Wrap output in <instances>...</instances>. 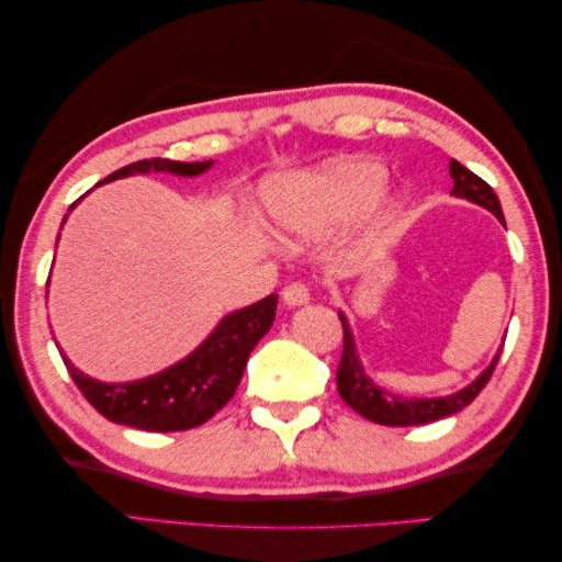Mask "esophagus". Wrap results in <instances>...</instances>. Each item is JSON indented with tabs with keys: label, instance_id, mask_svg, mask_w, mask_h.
Segmentation results:
<instances>
[{
	"label": "esophagus",
	"instance_id": "34e87169",
	"mask_svg": "<svg viewBox=\"0 0 562 562\" xmlns=\"http://www.w3.org/2000/svg\"><path fill=\"white\" fill-rule=\"evenodd\" d=\"M281 299H283V303H286V306L296 308V306H303V303H308V301H311V293H308V286H306V283L293 281V283H289L286 289L281 291Z\"/></svg>",
	"mask_w": 562,
	"mask_h": 562
}]
</instances>
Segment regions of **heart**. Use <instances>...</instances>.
I'll return each instance as SVG.
<instances>
[{
  "instance_id": "1",
  "label": "heart",
  "mask_w": 562,
  "mask_h": 562,
  "mask_svg": "<svg viewBox=\"0 0 562 562\" xmlns=\"http://www.w3.org/2000/svg\"><path fill=\"white\" fill-rule=\"evenodd\" d=\"M385 171L371 161H341L273 181L266 211L283 238H316L344 224L381 194Z\"/></svg>"
}]
</instances>
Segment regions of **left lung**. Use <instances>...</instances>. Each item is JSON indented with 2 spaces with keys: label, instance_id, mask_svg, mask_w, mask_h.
I'll use <instances>...</instances> for the list:
<instances>
[{
  "label": "left lung",
  "instance_id": "obj_1",
  "mask_svg": "<svg viewBox=\"0 0 562 562\" xmlns=\"http://www.w3.org/2000/svg\"><path fill=\"white\" fill-rule=\"evenodd\" d=\"M450 179H453V191H450V194L456 199H465L471 201V204L488 209L491 214L505 226L501 201L488 183H485L481 177H475L471 169H465L463 164L456 159H450ZM338 318H341L344 324V356L336 371L338 393H341V398L356 413H361L363 418L373 423H381V426H423V423H434L446 416H453L458 411H463L468 403H473L475 395L485 389V383L491 381V375L495 371V366H498V358L503 351L501 346L498 353H495L493 361L488 363V368H485L473 383H468L461 391L450 395H436V398H403V395H395L389 389H383V385L375 383L371 375L366 373L361 356H358V348H356L353 330L348 326V318L344 314H338Z\"/></svg>",
  "mask_w": 562,
  "mask_h": 562
}]
</instances>
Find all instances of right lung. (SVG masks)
<instances>
[{
  "instance_id": "1",
  "label": "right lung",
  "mask_w": 562,
  "mask_h": 562,
  "mask_svg": "<svg viewBox=\"0 0 562 562\" xmlns=\"http://www.w3.org/2000/svg\"><path fill=\"white\" fill-rule=\"evenodd\" d=\"M214 161H171V159H144L128 167L109 173L101 183L136 177V173H173V177H199L209 171ZM89 194V191H87ZM85 194V196H87ZM81 196V199H85ZM74 201L69 211L79 204ZM69 216V214H67ZM61 218V226L67 224ZM59 241V236H57ZM49 289V281H47ZM276 303L279 296L271 293L251 306L232 311L218 321L216 328L201 341L187 358H181L164 371L146 375L139 381L126 383H104L89 379L81 373L67 356L61 353L64 366L85 393V398L94 406L101 416L119 423V426H132L139 430H154V434H167V430H189L206 423L216 411L234 398L241 383L248 353L254 346L269 334L276 318Z\"/></svg>"
}]
</instances>
